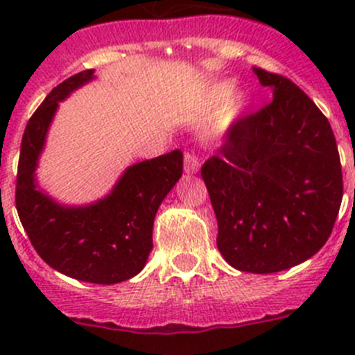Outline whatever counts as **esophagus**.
<instances>
[{
    "mask_svg": "<svg viewBox=\"0 0 355 355\" xmlns=\"http://www.w3.org/2000/svg\"><path fill=\"white\" fill-rule=\"evenodd\" d=\"M200 168V157L196 153H185L184 156V170L187 175L198 173Z\"/></svg>",
    "mask_w": 355,
    "mask_h": 355,
    "instance_id": "34e87169",
    "label": "esophagus"
}]
</instances>
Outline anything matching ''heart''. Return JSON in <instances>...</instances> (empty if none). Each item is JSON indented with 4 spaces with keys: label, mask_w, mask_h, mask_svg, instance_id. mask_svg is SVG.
Wrapping results in <instances>:
<instances>
[{
    "label": "heart",
    "mask_w": 355,
    "mask_h": 355,
    "mask_svg": "<svg viewBox=\"0 0 355 355\" xmlns=\"http://www.w3.org/2000/svg\"><path fill=\"white\" fill-rule=\"evenodd\" d=\"M230 89H232V82H220L218 85H214L213 89L214 99H223L225 96L230 92ZM247 103H249V99H247L244 92H235V94H232L230 98L227 99V103H225L223 110H221V123L223 125L232 123V121H234L235 118L244 111Z\"/></svg>",
    "instance_id": "heart-1"
}]
</instances>
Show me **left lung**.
<instances>
[{
	"mask_svg": "<svg viewBox=\"0 0 355 355\" xmlns=\"http://www.w3.org/2000/svg\"><path fill=\"white\" fill-rule=\"evenodd\" d=\"M273 101L228 127L200 168L218 220L216 245L235 270L277 273L327 244L343 196L328 118L284 75L254 68Z\"/></svg>",
	"mask_w": 355,
	"mask_h": 355,
	"instance_id": "left-lung-1",
	"label": "left lung"
}]
</instances>
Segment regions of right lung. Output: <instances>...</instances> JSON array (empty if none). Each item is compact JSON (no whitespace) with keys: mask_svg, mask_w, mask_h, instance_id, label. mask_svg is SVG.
Returning <instances> with one entry per match:
<instances>
[{"mask_svg":"<svg viewBox=\"0 0 355 355\" xmlns=\"http://www.w3.org/2000/svg\"><path fill=\"white\" fill-rule=\"evenodd\" d=\"M94 78L84 70L56 85L25 127L15 204L35 252L67 277L89 284H120L141 273L153 249L157 207L184 170L182 151L141 161L125 170L111 194L89 206H62L35 184L34 171L58 103Z\"/></svg>","mask_w":355,"mask_h":355,"instance_id":"add662e5","label":"right lung"}]
</instances>
